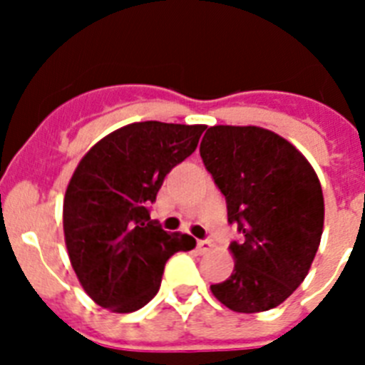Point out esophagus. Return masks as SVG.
Segmentation results:
<instances>
[{
    "label": "esophagus",
    "instance_id": "esophagus-1",
    "mask_svg": "<svg viewBox=\"0 0 365 365\" xmlns=\"http://www.w3.org/2000/svg\"><path fill=\"white\" fill-rule=\"evenodd\" d=\"M212 248H214V243H212L210 240H199V241H197V250H199V254L210 252Z\"/></svg>",
    "mask_w": 365,
    "mask_h": 365
}]
</instances>
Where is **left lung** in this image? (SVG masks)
<instances>
[{
	"mask_svg": "<svg viewBox=\"0 0 365 365\" xmlns=\"http://www.w3.org/2000/svg\"><path fill=\"white\" fill-rule=\"evenodd\" d=\"M201 159L227 199L228 222L243 243H232L234 270L212 285L235 312L278 307L302 285L320 247L324 193L303 153L257 125H212L201 140Z\"/></svg>",
	"mask_w": 365,
	"mask_h": 365,
	"instance_id": "8db88e82",
	"label": "left lung"
}]
</instances>
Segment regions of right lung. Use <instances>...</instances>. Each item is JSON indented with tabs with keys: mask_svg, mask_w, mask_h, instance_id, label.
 <instances>
[{
	"mask_svg": "<svg viewBox=\"0 0 365 365\" xmlns=\"http://www.w3.org/2000/svg\"><path fill=\"white\" fill-rule=\"evenodd\" d=\"M205 128L133 122L100 138L74 170L63 197V235L80 285L100 307H144L170 256L195 247L192 235L151 222L148 205L170 170L195 151Z\"/></svg>",
	"mask_w": 365,
	"mask_h": 365,
	"instance_id": "right-lung-1",
	"label": "right lung"
}]
</instances>
